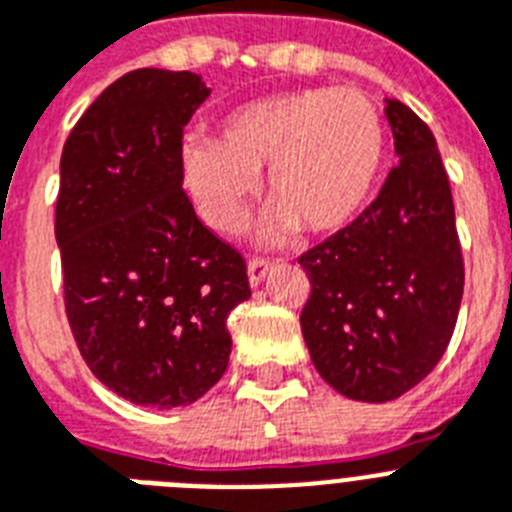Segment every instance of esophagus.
Segmentation results:
<instances>
[{
    "label": "esophagus",
    "mask_w": 512,
    "mask_h": 512,
    "mask_svg": "<svg viewBox=\"0 0 512 512\" xmlns=\"http://www.w3.org/2000/svg\"><path fill=\"white\" fill-rule=\"evenodd\" d=\"M271 269H274V264H271L269 259H251V261H248V282H251V287H259V284L264 282L266 277H269Z\"/></svg>",
    "instance_id": "34e87169"
}]
</instances>
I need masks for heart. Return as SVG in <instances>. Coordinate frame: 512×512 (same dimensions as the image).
Instances as JSON below:
<instances>
[{"label":"heart","instance_id":"b5f03b06","mask_svg":"<svg viewBox=\"0 0 512 512\" xmlns=\"http://www.w3.org/2000/svg\"><path fill=\"white\" fill-rule=\"evenodd\" d=\"M387 164L382 112L356 89H302L246 102L220 117L215 140L187 138L182 182L212 230L246 225L256 174L277 205L264 225L282 241L302 225L336 233L364 212Z\"/></svg>","mask_w":512,"mask_h":512}]
</instances>
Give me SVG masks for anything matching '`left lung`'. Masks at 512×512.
<instances>
[{
	"mask_svg": "<svg viewBox=\"0 0 512 512\" xmlns=\"http://www.w3.org/2000/svg\"><path fill=\"white\" fill-rule=\"evenodd\" d=\"M397 166L354 223L300 256V325L320 377L341 395L390 402L433 372L464 295L449 176L431 128L387 99Z\"/></svg>",
	"mask_w": 512,
	"mask_h": 512,
	"instance_id": "8db88e82",
	"label": "left lung"
}]
</instances>
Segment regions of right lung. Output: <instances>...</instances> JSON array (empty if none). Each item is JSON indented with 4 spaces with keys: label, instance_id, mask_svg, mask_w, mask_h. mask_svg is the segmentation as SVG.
<instances>
[{
    "label": "right lung",
    "instance_id": "add662e5",
    "mask_svg": "<svg viewBox=\"0 0 512 512\" xmlns=\"http://www.w3.org/2000/svg\"><path fill=\"white\" fill-rule=\"evenodd\" d=\"M210 89L192 71L120 76L61 153L56 241L66 318L94 377L169 410L200 400L230 359L246 261L182 189V135Z\"/></svg>",
    "mask_w": 512,
    "mask_h": 512
}]
</instances>
